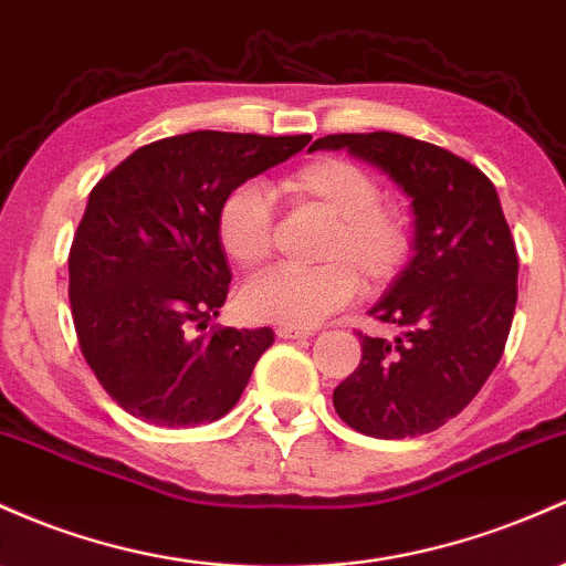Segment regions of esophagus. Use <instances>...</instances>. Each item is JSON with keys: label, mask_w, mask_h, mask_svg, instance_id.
Instances as JSON below:
<instances>
[{"label": "esophagus", "mask_w": 566, "mask_h": 566, "mask_svg": "<svg viewBox=\"0 0 566 566\" xmlns=\"http://www.w3.org/2000/svg\"><path fill=\"white\" fill-rule=\"evenodd\" d=\"M276 335L284 340H297V338H308V335H314L308 327H287V325H279L276 327Z\"/></svg>", "instance_id": "esophagus-1"}]
</instances>
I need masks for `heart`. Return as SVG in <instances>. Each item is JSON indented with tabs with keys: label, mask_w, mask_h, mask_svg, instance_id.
<instances>
[{
	"label": "heart",
	"mask_w": 566,
	"mask_h": 566,
	"mask_svg": "<svg viewBox=\"0 0 566 566\" xmlns=\"http://www.w3.org/2000/svg\"><path fill=\"white\" fill-rule=\"evenodd\" d=\"M279 192L293 207L331 217L314 269H271L241 290L247 316L287 327L319 325L354 301L359 282L381 290L411 258V226L363 166L344 158H316L279 179ZM217 241L231 263L250 271L269 260L273 247V203L258 185H239L217 209Z\"/></svg>",
	"instance_id": "1"
}]
</instances>
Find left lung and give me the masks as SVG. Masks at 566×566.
<instances>
[{"label":"left lung","mask_w":566,"mask_h":566,"mask_svg":"<svg viewBox=\"0 0 566 566\" xmlns=\"http://www.w3.org/2000/svg\"><path fill=\"white\" fill-rule=\"evenodd\" d=\"M312 150H346L411 198V260L370 308L395 338L359 335L363 359L333 406L370 438L443 427L500 363L518 297V254L492 179L459 155L411 136L331 134Z\"/></svg>","instance_id":"8db88e82"}]
</instances>
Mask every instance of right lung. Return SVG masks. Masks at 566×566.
<instances>
[{"mask_svg":"<svg viewBox=\"0 0 566 566\" xmlns=\"http://www.w3.org/2000/svg\"><path fill=\"white\" fill-rule=\"evenodd\" d=\"M308 139L169 136L139 147L91 190L70 252L72 316L85 363L123 411L147 424L196 427L239 402L273 331L203 333L233 276L217 209Z\"/></svg>","mask_w":566,"mask_h":566,"instance_id":"1","label":"right lung"}]
</instances>
